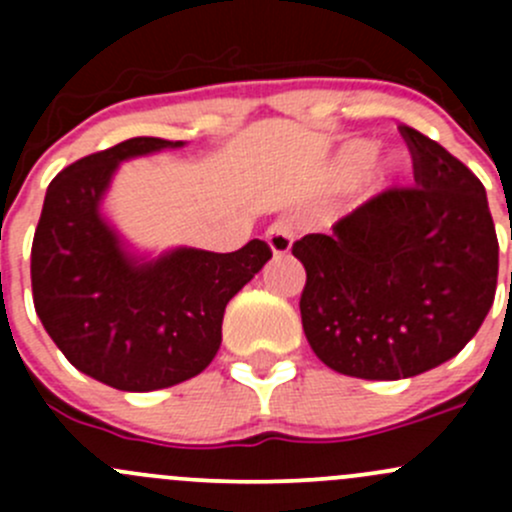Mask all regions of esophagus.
<instances>
[{"instance_id":"34e87169","label":"esophagus","mask_w":512,"mask_h":512,"mask_svg":"<svg viewBox=\"0 0 512 512\" xmlns=\"http://www.w3.org/2000/svg\"><path fill=\"white\" fill-rule=\"evenodd\" d=\"M294 235H297V223L292 218H277L275 223L267 227L265 240L275 255H287L294 242Z\"/></svg>"}]
</instances>
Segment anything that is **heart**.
Here are the masks:
<instances>
[{
	"instance_id": "1",
	"label": "heart",
	"mask_w": 512,
	"mask_h": 512,
	"mask_svg": "<svg viewBox=\"0 0 512 512\" xmlns=\"http://www.w3.org/2000/svg\"><path fill=\"white\" fill-rule=\"evenodd\" d=\"M371 156H374V146L366 141H354L349 143L347 151H344V165H347L349 170H354V173H359V170H364L366 165H369Z\"/></svg>"
}]
</instances>
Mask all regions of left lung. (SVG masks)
Returning <instances> with one entry per match:
<instances>
[{
  "instance_id": "8db88e82",
  "label": "left lung",
  "mask_w": 512,
  "mask_h": 512,
  "mask_svg": "<svg viewBox=\"0 0 512 512\" xmlns=\"http://www.w3.org/2000/svg\"><path fill=\"white\" fill-rule=\"evenodd\" d=\"M416 185H391L292 245L307 272L299 312L312 352L339 374L409 379L476 337L498 285L483 183L416 128L399 126Z\"/></svg>"
}]
</instances>
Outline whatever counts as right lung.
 Segmentation results:
<instances>
[{"label":"right lung","instance_id":"1","mask_svg":"<svg viewBox=\"0 0 512 512\" xmlns=\"http://www.w3.org/2000/svg\"><path fill=\"white\" fill-rule=\"evenodd\" d=\"M183 141L128 138L76 160L46 190L32 242V294L61 354L121 391H156L198 376L223 342L227 302L272 257L265 240L235 252L175 250L148 265L123 255L98 215L121 160Z\"/></svg>","mask_w":512,"mask_h":512}]
</instances>
